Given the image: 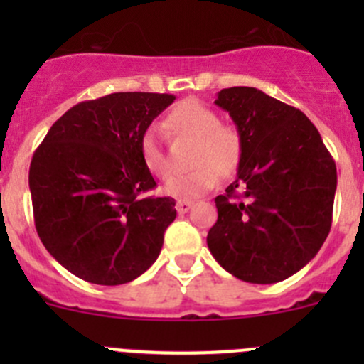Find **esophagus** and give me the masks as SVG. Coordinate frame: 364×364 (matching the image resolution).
Instances as JSON below:
<instances>
[{"label":"esophagus","mask_w":364,"mask_h":364,"mask_svg":"<svg viewBox=\"0 0 364 364\" xmlns=\"http://www.w3.org/2000/svg\"><path fill=\"white\" fill-rule=\"evenodd\" d=\"M190 208H192V203H186V200H178V204H176V209H178V213L190 211Z\"/></svg>","instance_id":"esophagus-1"}]
</instances>
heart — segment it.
I'll list each match as a JSON object with an SVG mask.
<instances>
[{
	"label": "heart",
	"instance_id": "heart-1",
	"mask_svg": "<svg viewBox=\"0 0 364 364\" xmlns=\"http://www.w3.org/2000/svg\"><path fill=\"white\" fill-rule=\"evenodd\" d=\"M165 134L171 139H188L193 148L188 156L192 171L176 174L164 183V193L178 200H193L222 179L236 174L243 160V137L230 124H222V117L199 100H185L176 105L164 121ZM141 159L146 168L156 178L168 174V159L159 135L146 132L141 139Z\"/></svg>",
	"mask_w": 364,
	"mask_h": 364
}]
</instances>
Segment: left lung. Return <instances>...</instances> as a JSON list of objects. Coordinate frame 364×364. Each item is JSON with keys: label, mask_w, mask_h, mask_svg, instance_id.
<instances>
[{"label": "left lung", "mask_w": 364, "mask_h": 364, "mask_svg": "<svg viewBox=\"0 0 364 364\" xmlns=\"http://www.w3.org/2000/svg\"><path fill=\"white\" fill-rule=\"evenodd\" d=\"M215 104L243 137L237 178L215 199L209 252L236 278L277 284L306 266L328 237L336 165L299 109L257 87L222 90Z\"/></svg>", "instance_id": "8db88e82"}]
</instances>
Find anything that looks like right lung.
Masks as SVG:
<instances>
[{
  "label": "right lung",
  "instance_id": "add662e5",
  "mask_svg": "<svg viewBox=\"0 0 364 364\" xmlns=\"http://www.w3.org/2000/svg\"><path fill=\"white\" fill-rule=\"evenodd\" d=\"M174 100L134 91L80 102L50 127L33 155L36 232L75 277L128 284L160 255L176 200L146 196L156 183L141 159V139Z\"/></svg>",
  "mask_w": 364,
  "mask_h": 364
}]
</instances>
